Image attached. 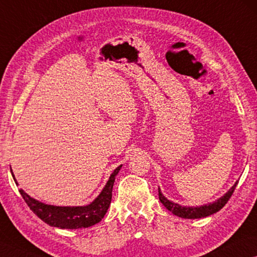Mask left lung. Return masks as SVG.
Returning a JSON list of instances; mask_svg holds the SVG:
<instances>
[{"label": "left lung", "instance_id": "1", "mask_svg": "<svg viewBox=\"0 0 257 257\" xmlns=\"http://www.w3.org/2000/svg\"><path fill=\"white\" fill-rule=\"evenodd\" d=\"M238 185V181H235V184L232 186L228 191L225 193V194L219 197L218 200H216L215 202L212 203H208V204H203V206L200 207H183L178 203L172 202V201L168 200L163 194H162L161 189L159 188V197L162 204L172 212L173 215L181 217V218H188V219H195V218H202V217H207L210 216L215 212L219 211L225 204L227 203V201L230 200V197L233 194L234 189Z\"/></svg>", "mask_w": 257, "mask_h": 257}]
</instances>
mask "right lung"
Segmentation results:
<instances>
[{"mask_svg":"<svg viewBox=\"0 0 257 257\" xmlns=\"http://www.w3.org/2000/svg\"><path fill=\"white\" fill-rule=\"evenodd\" d=\"M121 165L113 170L109 180L106 181L105 186L102 192L98 194L95 200L90 204L82 207H58L51 206V204L42 203L40 201L31 197L23 189H19V193L25 200L27 206L30 207L35 215L43 222L50 226L60 228H70V230H77V228L89 227L101 222L106 210L110 206L112 197V187L115 183L117 173L119 172ZM13 173V171H11ZM15 183L18 185L13 173Z\"/></svg>","mask_w":257,"mask_h":257,"instance_id":"add662e5","label":"right lung"}]
</instances>
